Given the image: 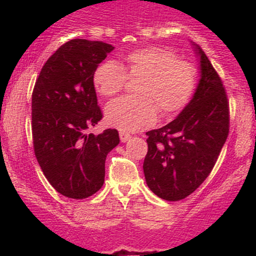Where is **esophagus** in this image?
Returning <instances> with one entry per match:
<instances>
[{"instance_id":"1","label":"esophagus","mask_w":256,"mask_h":256,"mask_svg":"<svg viewBox=\"0 0 256 256\" xmlns=\"http://www.w3.org/2000/svg\"><path fill=\"white\" fill-rule=\"evenodd\" d=\"M119 136H120V140H122V142H128V140H131V136L128 134H126V132H120L119 134Z\"/></svg>"}]
</instances>
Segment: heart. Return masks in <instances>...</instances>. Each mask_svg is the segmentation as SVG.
Instances as JSON below:
<instances>
[{"label": "heart", "instance_id": "heart-1", "mask_svg": "<svg viewBox=\"0 0 256 256\" xmlns=\"http://www.w3.org/2000/svg\"><path fill=\"white\" fill-rule=\"evenodd\" d=\"M130 79H140L138 98H122L106 108L108 124L125 132L149 128L164 116H176L190 104L198 84V71L190 61L162 46H146L128 52L125 64L102 61L94 72V85L104 98H113L125 89Z\"/></svg>", "mask_w": 256, "mask_h": 256}]
</instances>
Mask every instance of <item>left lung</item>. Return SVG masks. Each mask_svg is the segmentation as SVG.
<instances>
[{"instance_id":"obj_1","label":"left lung","mask_w":256,"mask_h":256,"mask_svg":"<svg viewBox=\"0 0 256 256\" xmlns=\"http://www.w3.org/2000/svg\"><path fill=\"white\" fill-rule=\"evenodd\" d=\"M196 52L201 79L192 100L173 122L146 134V184L166 201L183 200L204 183L228 136V94L204 52L198 46Z\"/></svg>"}]
</instances>
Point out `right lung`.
<instances>
[{"label": "right lung", "mask_w": 256, "mask_h": 256, "mask_svg": "<svg viewBox=\"0 0 256 256\" xmlns=\"http://www.w3.org/2000/svg\"><path fill=\"white\" fill-rule=\"evenodd\" d=\"M113 49L100 40H68L46 60L32 91L34 155L52 186L66 198L98 192L107 154L119 144L116 128L98 136L86 132L104 116L94 72Z\"/></svg>", "instance_id": "add662e5"}]
</instances>
